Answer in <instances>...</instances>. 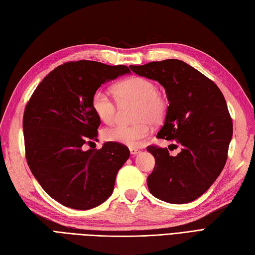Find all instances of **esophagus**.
<instances>
[{"mask_svg": "<svg viewBox=\"0 0 255 255\" xmlns=\"http://www.w3.org/2000/svg\"><path fill=\"white\" fill-rule=\"evenodd\" d=\"M129 152H130V154H136V153H138V152H139V150L137 149V148L130 147V148H129Z\"/></svg>", "mask_w": 255, "mask_h": 255, "instance_id": "34e87169", "label": "esophagus"}]
</instances>
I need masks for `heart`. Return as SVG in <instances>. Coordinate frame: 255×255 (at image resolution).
Wrapping results in <instances>:
<instances>
[{
	"label": "heart",
	"instance_id": "b5f03b06",
	"mask_svg": "<svg viewBox=\"0 0 255 255\" xmlns=\"http://www.w3.org/2000/svg\"><path fill=\"white\" fill-rule=\"evenodd\" d=\"M114 95L120 105L136 104L132 126L117 125L103 129V137L108 141L135 147L150 133V126L159 125L167 114L168 101L157 91L152 80L133 76L114 86ZM91 106L98 118L105 123L116 120L118 107L116 102L102 89L96 90L91 99Z\"/></svg>",
	"mask_w": 255,
	"mask_h": 255
}]
</instances>
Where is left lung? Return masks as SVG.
Segmentation results:
<instances>
[{
	"label": "left lung",
	"instance_id": "8db88e82",
	"mask_svg": "<svg viewBox=\"0 0 255 255\" xmlns=\"http://www.w3.org/2000/svg\"><path fill=\"white\" fill-rule=\"evenodd\" d=\"M129 68L165 88L169 106L156 137L181 146L176 156L167 148L147 147L155 159L147 178L150 193L170 204L194 201L215 182L228 160L233 122L224 96L215 82L180 60Z\"/></svg>",
	"mask_w": 255,
	"mask_h": 255
}]
</instances>
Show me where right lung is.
<instances>
[{"instance_id": "obj_1", "label": "right lung", "mask_w": 255, "mask_h": 255, "mask_svg": "<svg viewBox=\"0 0 255 255\" xmlns=\"http://www.w3.org/2000/svg\"><path fill=\"white\" fill-rule=\"evenodd\" d=\"M128 73L126 65L66 62L47 75L27 102L22 121L27 165L46 193L66 207L86 210L105 202L128 159V148L114 141L84 150L98 139L101 125L91 106L93 93Z\"/></svg>"}]
</instances>
